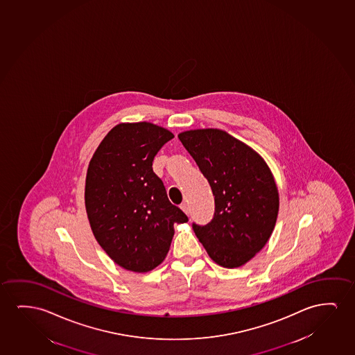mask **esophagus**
<instances>
[{
  "mask_svg": "<svg viewBox=\"0 0 355 355\" xmlns=\"http://www.w3.org/2000/svg\"><path fill=\"white\" fill-rule=\"evenodd\" d=\"M180 208L184 213H185L186 215L190 214V209H189V205H186V203H182V205H180Z\"/></svg>",
  "mask_w": 355,
  "mask_h": 355,
  "instance_id": "obj_1",
  "label": "esophagus"
}]
</instances>
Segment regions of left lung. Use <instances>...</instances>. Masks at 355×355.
I'll return each instance as SVG.
<instances>
[{
    "instance_id": "1",
    "label": "left lung",
    "mask_w": 355,
    "mask_h": 355,
    "mask_svg": "<svg viewBox=\"0 0 355 355\" xmlns=\"http://www.w3.org/2000/svg\"><path fill=\"white\" fill-rule=\"evenodd\" d=\"M178 137L209 182L215 200L209 224L193 231L216 264L234 269L264 248L274 231L280 198L264 158L220 129L182 131Z\"/></svg>"
}]
</instances>
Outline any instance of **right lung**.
<instances>
[{"label": "right lung", "instance_id": "1", "mask_svg": "<svg viewBox=\"0 0 355 355\" xmlns=\"http://www.w3.org/2000/svg\"><path fill=\"white\" fill-rule=\"evenodd\" d=\"M174 137L148 121L120 123L105 136L86 173L85 208L96 241L115 264L148 272L165 259L185 213L153 173L155 155Z\"/></svg>", "mask_w": 355, "mask_h": 355}]
</instances>
